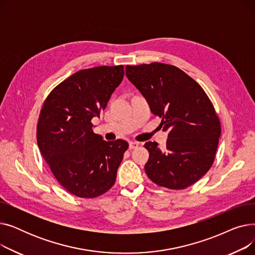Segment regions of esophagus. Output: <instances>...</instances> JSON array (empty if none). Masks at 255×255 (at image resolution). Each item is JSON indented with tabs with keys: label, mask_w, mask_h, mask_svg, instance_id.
Wrapping results in <instances>:
<instances>
[{
	"label": "esophagus",
	"mask_w": 255,
	"mask_h": 255,
	"mask_svg": "<svg viewBox=\"0 0 255 255\" xmlns=\"http://www.w3.org/2000/svg\"><path fill=\"white\" fill-rule=\"evenodd\" d=\"M138 145H139V143H138V142H136V141H130V142H129V148H130L131 150H133V149H136Z\"/></svg>",
	"instance_id": "34e87169"
}]
</instances>
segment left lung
I'll return each mask as SVG.
<instances>
[{"mask_svg": "<svg viewBox=\"0 0 255 255\" xmlns=\"http://www.w3.org/2000/svg\"><path fill=\"white\" fill-rule=\"evenodd\" d=\"M126 75L161 118L166 146L148 141L145 173L158 186L181 190L196 183L215 159L221 126L215 109L193 78L178 67L151 63L126 66Z\"/></svg>", "mask_w": 255, "mask_h": 255, "instance_id": "obj_1", "label": "left lung"}]
</instances>
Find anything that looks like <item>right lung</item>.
Wrapping results in <instances>:
<instances>
[{"instance_id": "add662e5", "label": "right lung", "mask_w": 255, "mask_h": 255, "mask_svg": "<svg viewBox=\"0 0 255 255\" xmlns=\"http://www.w3.org/2000/svg\"><path fill=\"white\" fill-rule=\"evenodd\" d=\"M124 77V66H99L72 74L53 89L40 112L37 143L52 175L71 194L94 198L114 186L128 142L105 141L92 119L104 111Z\"/></svg>"}]
</instances>
